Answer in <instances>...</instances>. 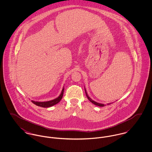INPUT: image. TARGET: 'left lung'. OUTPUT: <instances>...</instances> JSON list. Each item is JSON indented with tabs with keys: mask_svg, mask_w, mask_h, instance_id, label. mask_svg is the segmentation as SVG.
Returning <instances> with one entry per match:
<instances>
[{
	"mask_svg": "<svg viewBox=\"0 0 152 152\" xmlns=\"http://www.w3.org/2000/svg\"><path fill=\"white\" fill-rule=\"evenodd\" d=\"M85 91H86V96H87V98L88 99V100L90 101V102H91L92 104H94V105H96V106H98V107H104L105 106V104H101V103H98V102H95V101H93L89 96H88V94H87V91H86V88H85ZM109 104H108L107 105H109Z\"/></svg>",
	"mask_w": 152,
	"mask_h": 152,
	"instance_id": "left-lung-1",
	"label": "left lung"
}]
</instances>
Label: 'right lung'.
I'll use <instances>...</instances> for the list:
<instances>
[{"label":"right lung","mask_w":152,"mask_h":152,"mask_svg":"<svg viewBox=\"0 0 152 152\" xmlns=\"http://www.w3.org/2000/svg\"><path fill=\"white\" fill-rule=\"evenodd\" d=\"M64 87H63L61 92L60 94V95L56 99L51 100V101H45V102H38V101H31V102L40 107H43V108H48L50 107H52L57 104H58L62 99L63 96V94H64Z\"/></svg>","instance_id":"add662e5"}]
</instances>
